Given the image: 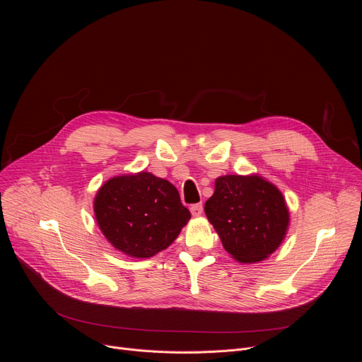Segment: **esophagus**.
Wrapping results in <instances>:
<instances>
[{"label":"esophagus","mask_w":362,"mask_h":362,"mask_svg":"<svg viewBox=\"0 0 362 362\" xmlns=\"http://www.w3.org/2000/svg\"><path fill=\"white\" fill-rule=\"evenodd\" d=\"M190 212L193 216H200L203 214V204L202 203H196L190 206Z\"/></svg>","instance_id":"esophagus-1"}]
</instances>
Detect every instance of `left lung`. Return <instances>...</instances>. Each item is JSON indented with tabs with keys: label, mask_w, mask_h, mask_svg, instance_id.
I'll list each match as a JSON object with an SVG mask.
<instances>
[{
	"label": "left lung",
	"mask_w": 362,
	"mask_h": 362,
	"mask_svg": "<svg viewBox=\"0 0 362 362\" xmlns=\"http://www.w3.org/2000/svg\"><path fill=\"white\" fill-rule=\"evenodd\" d=\"M204 212L223 247L243 264L259 262L284 240L289 214L282 193L259 176H222Z\"/></svg>",
	"instance_id": "1"
}]
</instances>
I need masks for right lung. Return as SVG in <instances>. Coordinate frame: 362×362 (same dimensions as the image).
<instances>
[{
  "mask_svg": "<svg viewBox=\"0 0 362 362\" xmlns=\"http://www.w3.org/2000/svg\"><path fill=\"white\" fill-rule=\"evenodd\" d=\"M94 212L103 235L133 257L166 249L190 219L177 189L147 172L106 182L94 199Z\"/></svg>",
  "mask_w": 362,
  "mask_h": 362,
  "instance_id": "add662e5",
  "label": "right lung"
}]
</instances>
